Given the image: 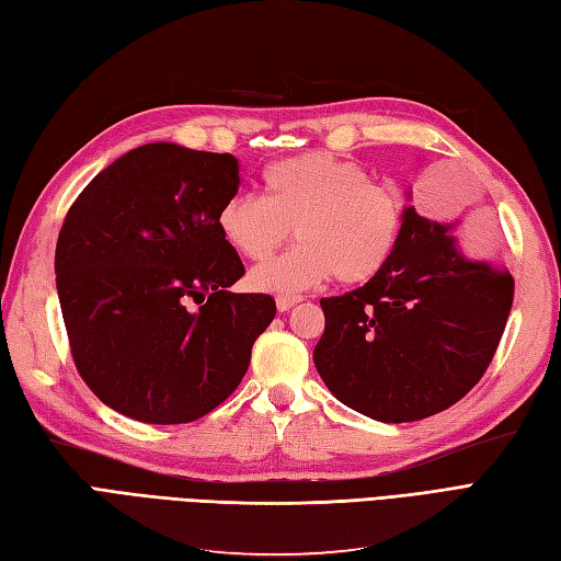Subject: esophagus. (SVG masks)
<instances>
[{
  "label": "esophagus",
  "instance_id": "obj_1",
  "mask_svg": "<svg viewBox=\"0 0 561 561\" xmlns=\"http://www.w3.org/2000/svg\"><path fill=\"white\" fill-rule=\"evenodd\" d=\"M296 304H301V296H277V310L286 312L289 308H294Z\"/></svg>",
  "mask_w": 561,
  "mask_h": 561
}]
</instances>
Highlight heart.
Here are the masks:
<instances>
[{"mask_svg":"<svg viewBox=\"0 0 561 561\" xmlns=\"http://www.w3.org/2000/svg\"><path fill=\"white\" fill-rule=\"evenodd\" d=\"M263 186L265 198L233 193L217 213L221 237L249 260H267L294 229V249L249 275L255 291L301 294L334 275L342 284H363L392 263L403 201L397 191L373 184L366 167L304 152L270 164Z\"/></svg>","mask_w":561,"mask_h":561,"instance_id":"obj_1","label":"heart"}]
</instances>
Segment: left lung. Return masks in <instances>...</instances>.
<instances>
[{
	"label": "left lung",
	"instance_id": "1",
	"mask_svg": "<svg viewBox=\"0 0 561 561\" xmlns=\"http://www.w3.org/2000/svg\"><path fill=\"white\" fill-rule=\"evenodd\" d=\"M454 227L407 205L392 263L356 291L320 301L316 368L336 399L373 421L449 409L497 351L514 279L497 257L468 255Z\"/></svg>",
	"mask_w": 561,
	"mask_h": 561
}]
</instances>
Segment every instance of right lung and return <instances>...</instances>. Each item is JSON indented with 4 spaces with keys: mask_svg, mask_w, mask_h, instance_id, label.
Listing matches in <instances>:
<instances>
[{
    "mask_svg": "<svg viewBox=\"0 0 561 561\" xmlns=\"http://www.w3.org/2000/svg\"><path fill=\"white\" fill-rule=\"evenodd\" d=\"M239 184L233 154L148 142L102 169L64 219L55 272L76 368L128 419H203L275 318L272 296L227 291L243 265L217 213Z\"/></svg>",
    "mask_w": 561,
    "mask_h": 561,
    "instance_id": "obj_1",
    "label": "right lung"
}]
</instances>
